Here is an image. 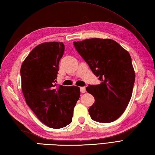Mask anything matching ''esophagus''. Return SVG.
<instances>
[{
    "label": "esophagus",
    "instance_id": "1",
    "mask_svg": "<svg viewBox=\"0 0 155 155\" xmlns=\"http://www.w3.org/2000/svg\"><path fill=\"white\" fill-rule=\"evenodd\" d=\"M80 90H81V93H86V88L84 87H81L80 88Z\"/></svg>",
    "mask_w": 155,
    "mask_h": 155
}]
</instances>
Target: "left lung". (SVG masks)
<instances>
[{"instance_id": "left-lung-1", "label": "left lung", "mask_w": 155, "mask_h": 155, "mask_svg": "<svg viewBox=\"0 0 155 155\" xmlns=\"http://www.w3.org/2000/svg\"><path fill=\"white\" fill-rule=\"evenodd\" d=\"M74 47L101 83L86 88L95 102L89 108L92 119L113 122L123 114L132 97L135 73L130 54L110 38L74 42Z\"/></svg>"}]
</instances>
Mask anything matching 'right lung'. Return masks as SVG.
<instances>
[{
  "instance_id": "right-lung-1",
  "label": "right lung",
  "mask_w": 155,
  "mask_h": 155,
  "mask_svg": "<svg viewBox=\"0 0 155 155\" xmlns=\"http://www.w3.org/2000/svg\"><path fill=\"white\" fill-rule=\"evenodd\" d=\"M64 51L62 42H43L32 49L21 68L26 103L42 123L52 128H61L71 123L81 95L79 87L56 84Z\"/></svg>"
}]
</instances>
